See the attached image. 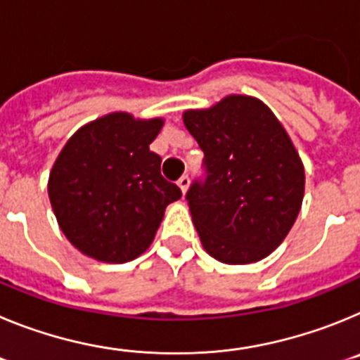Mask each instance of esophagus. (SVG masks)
Segmentation results:
<instances>
[{
    "label": "esophagus",
    "instance_id": "34e87169",
    "mask_svg": "<svg viewBox=\"0 0 360 360\" xmlns=\"http://www.w3.org/2000/svg\"><path fill=\"white\" fill-rule=\"evenodd\" d=\"M176 184H178V187L182 189L184 195H186L187 189H189V176H187V174H184V176L178 178V182H176Z\"/></svg>",
    "mask_w": 360,
    "mask_h": 360
}]
</instances>
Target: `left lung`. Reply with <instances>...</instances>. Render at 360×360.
Returning a JSON list of instances; mask_svg holds the SVG:
<instances>
[{"mask_svg":"<svg viewBox=\"0 0 360 360\" xmlns=\"http://www.w3.org/2000/svg\"><path fill=\"white\" fill-rule=\"evenodd\" d=\"M184 124L205 155V180L186 195L203 249L229 265L259 262L287 238L303 203L304 167L290 136L249 95L187 110Z\"/></svg>","mask_w":360,"mask_h":360,"instance_id":"left-lung-1","label":"left lung"}]
</instances>
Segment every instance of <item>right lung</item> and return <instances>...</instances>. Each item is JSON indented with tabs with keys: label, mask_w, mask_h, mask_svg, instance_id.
<instances>
[{
	"label": "right lung",
	"mask_w": 360,
	"mask_h": 360,
	"mask_svg": "<svg viewBox=\"0 0 360 360\" xmlns=\"http://www.w3.org/2000/svg\"><path fill=\"white\" fill-rule=\"evenodd\" d=\"M164 119L117 111L86 124L59 153L49 178L57 224L70 243L104 263L146 252L165 207L182 196L149 149Z\"/></svg>",
	"instance_id": "1"
}]
</instances>
